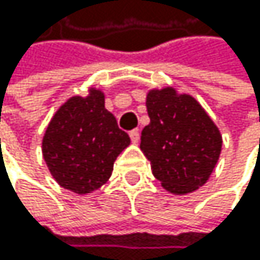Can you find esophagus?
I'll return each mask as SVG.
<instances>
[{
  "label": "esophagus",
  "instance_id": "1",
  "mask_svg": "<svg viewBox=\"0 0 260 260\" xmlns=\"http://www.w3.org/2000/svg\"><path fill=\"white\" fill-rule=\"evenodd\" d=\"M129 137H131V142L133 143H139V140H140V134H139L137 129H133V131L129 133Z\"/></svg>",
  "mask_w": 260,
  "mask_h": 260
}]
</instances>
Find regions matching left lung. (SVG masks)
Returning a JSON list of instances; mask_svg holds the SVG:
<instances>
[{
  "label": "left lung",
  "instance_id": "8db88e82",
  "mask_svg": "<svg viewBox=\"0 0 260 260\" xmlns=\"http://www.w3.org/2000/svg\"><path fill=\"white\" fill-rule=\"evenodd\" d=\"M149 124L142 131L140 149L153 175L168 192L197 190L211 176L221 151V136L204 109L175 88L151 90L146 96Z\"/></svg>",
  "mask_w": 260,
  "mask_h": 260
}]
</instances>
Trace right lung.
<instances>
[{"instance_id": "right-lung-1", "label": "right lung", "mask_w": 260, "mask_h": 260, "mask_svg": "<svg viewBox=\"0 0 260 260\" xmlns=\"http://www.w3.org/2000/svg\"><path fill=\"white\" fill-rule=\"evenodd\" d=\"M131 143L115 117L106 111L104 95L70 98L49 121L42 143L43 159L59 185L90 193L112 175L117 156Z\"/></svg>"}]
</instances>
